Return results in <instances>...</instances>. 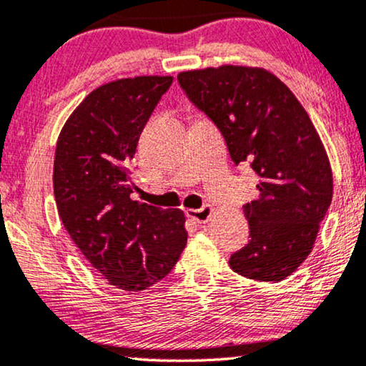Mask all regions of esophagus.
Segmentation results:
<instances>
[{"label":"esophagus","mask_w":366,"mask_h":366,"mask_svg":"<svg viewBox=\"0 0 366 366\" xmlns=\"http://www.w3.org/2000/svg\"><path fill=\"white\" fill-rule=\"evenodd\" d=\"M187 216L197 222H207L212 216V207L206 204V206H202L201 209H189Z\"/></svg>","instance_id":"34e87169"}]
</instances>
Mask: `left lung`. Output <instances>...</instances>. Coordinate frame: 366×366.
I'll return each mask as SVG.
<instances>
[{"label":"left lung","instance_id":"left-lung-1","mask_svg":"<svg viewBox=\"0 0 366 366\" xmlns=\"http://www.w3.org/2000/svg\"><path fill=\"white\" fill-rule=\"evenodd\" d=\"M177 80L222 134L232 162L257 175L259 197L242 206L251 241L229 266L249 280H285L313 249L333 196L318 132L293 92L261 68H207Z\"/></svg>","mask_w":366,"mask_h":366}]
</instances>
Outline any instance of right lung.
Returning a JSON list of instances; mask_svg holds the SVG:
<instances>
[{"label": "right lung", "instance_id": "1", "mask_svg": "<svg viewBox=\"0 0 366 366\" xmlns=\"http://www.w3.org/2000/svg\"><path fill=\"white\" fill-rule=\"evenodd\" d=\"M172 76H135L92 92L58 137L53 191L78 249L110 285L142 291L172 271L187 242L180 209L132 201L144 127Z\"/></svg>", "mask_w": 366, "mask_h": 366}]
</instances>
